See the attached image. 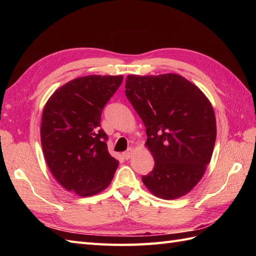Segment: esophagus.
<instances>
[{
    "mask_svg": "<svg viewBox=\"0 0 256 256\" xmlns=\"http://www.w3.org/2000/svg\"><path fill=\"white\" fill-rule=\"evenodd\" d=\"M133 153H134V148H130L123 154V156L125 157V160H128L130 157H131V156L133 155Z\"/></svg>",
    "mask_w": 256,
    "mask_h": 256,
    "instance_id": "34e87169",
    "label": "esophagus"
}]
</instances>
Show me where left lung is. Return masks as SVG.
Here are the masks:
<instances>
[{"label":"left lung","instance_id":"1","mask_svg":"<svg viewBox=\"0 0 256 256\" xmlns=\"http://www.w3.org/2000/svg\"><path fill=\"white\" fill-rule=\"evenodd\" d=\"M125 94L142 118L155 166L142 182L155 197L180 198L204 177L216 138L214 108L197 86L176 74H128Z\"/></svg>","mask_w":256,"mask_h":256}]
</instances>
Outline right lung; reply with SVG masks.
I'll use <instances>...</instances> for the list:
<instances>
[{"mask_svg":"<svg viewBox=\"0 0 256 256\" xmlns=\"http://www.w3.org/2000/svg\"><path fill=\"white\" fill-rule=\"evenodd\" d=\"M122 80L123 76L100 74L72 79L54 92L42 110L40 140L47 166L64 189L81 197L103 192L118 166L100 122Z\"/></svg>","mask_w":256,"mask_h":256,"instance_id":"1","label":"right lung"}]
</instances>
